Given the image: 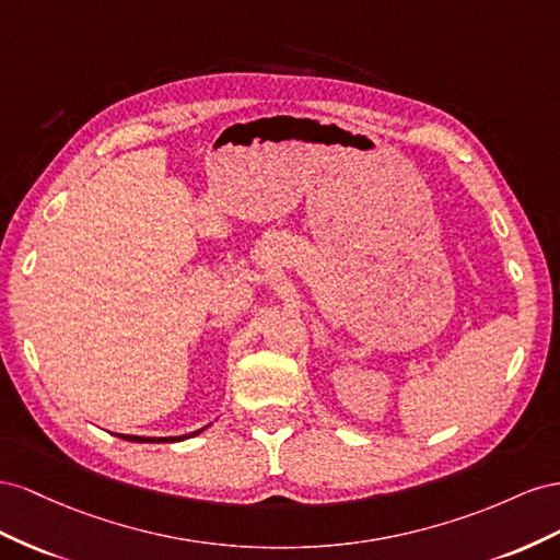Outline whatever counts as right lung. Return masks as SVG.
Here are the masks:
<instances>
[{"label": "right lung", "mask_w": 560, "mask_h": 560, "mask_svg": "<svg viewBox=\"0 0 560 560\" xmlns=\"http://www.w3.org/2000/svg\"><path fill=\"white\" fill-rule=\"evenodd\" d=\"M203 429H206V427H203ZM203 429L191 431V434H185V436H164V439H154V436H131V434H117V436L124 439V441H133V443H173V441H185V439H189V436H197V434H201Z\"/></svg>", "instance_id": "1"}]
</instances>
